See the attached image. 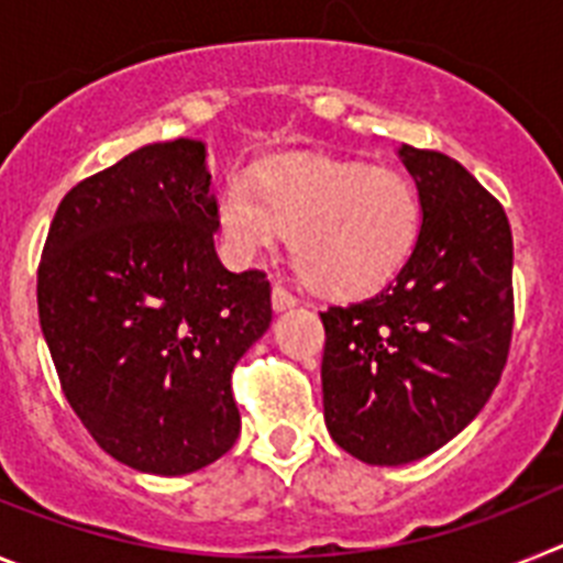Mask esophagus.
I'll return each mask as SVG.
<instances>
[{"instance_id":"1","label":"esophagus","mask_w":563,"mask_h":563,"mask_svg":"<svg viewBox=\"0 0 563 563\" xmlns=\"http://www.w3.org/2000/svg\"><path fill=\"white\" fill-rule=\"evenodd\" d=\"M296 305H298V301H296V296H292L290 290H285L282 285L273 287V310L285 312V310H290V307H296Z\"/></svg>"}]
</instances>
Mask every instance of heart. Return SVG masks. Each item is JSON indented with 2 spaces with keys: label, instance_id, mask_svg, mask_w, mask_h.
<instances>
[{
  "label": "heart",
  "instance_id": "heart-1",
  "mask_svg": "<svg viewBox=\"0 0 563 563\" xmlns=\"http://www.w3.org/2000/svg\"><path fill=\"white\" fill-rule=\"evenodd\" d=\"M420 197L402 174L363 163H271L256 186L233 177L217 202L222 242L256 256L290 239L298 276L335 298L380 290L415 253Z\"/></svg>",
  "mask_w": 563,
  "mask_h": 563
}]
</instances>
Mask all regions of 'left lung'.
I'll list each match as a JSON object with an SVG mask.
<instances>
[{"mask_svg": "<svg viewBox=\"0 0 563 563\" xmlns=\"http://www.w3.org/2000/svg\"><path fill=\"white\" fill-rule=\"evenodd\" d=\"M422 225L377 296L321 312L324 420L369 465L434 454L485 409L514 332V236L505 208L449 154L402 146Z\"/></svg>", "mask_w": 563, "mask_h": 563, "instance_id": "left-lung-1", "label": "left lung"}]
</instances>
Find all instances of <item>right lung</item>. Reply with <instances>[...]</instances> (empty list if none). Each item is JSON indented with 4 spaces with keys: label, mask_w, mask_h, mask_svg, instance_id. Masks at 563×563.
<instances>
[{
    "label": "right lung",
    "mask_w": 563,
    "mask_h": 563,
    "mask_svg": "<svg viewBox=\"0 0 563 563\" xmlns=\"http://www.w3.org/2000/svg\"><path fill=\"white\" fill-rule=\"evenodd\" d=\"M208 148H134L58 206L38 321L64 397L123 465L194 474L239 437L231 372L271 327L265 273L222 267Z\"/></svg>",
    "instance_id": "right-lung-1"
}]
</instances>
